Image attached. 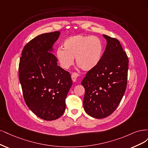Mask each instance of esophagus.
<instances>
[{
    "instance_id": "34e87169",
    "label": "esophagus",
    "mask_w": 148,
    "mask_h": 148,
    "mask_svg": "<svg viewBox=\"0 0 148 148\" xmlns=\"http://www.w3.org/2000/svg\"><path fill=\"white\" fill-rule=\"evenodd\" d=\"M78 74L76 73H73L71 75V78H72V80L73 82H76V80H77V78L78 77Z\"/></svg>"
}]
</instances>
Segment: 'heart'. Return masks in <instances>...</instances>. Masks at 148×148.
Returning <instances> with one entry per match:
<instances>
[{
  "instance_id": "heart-1",
  "label": "heart",
  "mask_w": 148,
  "mask_h": 148,
  "mask_svg": "<svg viewBox=\"0 0 148 148\" xmlns=\"http://www.w3.org/2000/svg\"><path fill=\"white\" fill-rule=\"evenodd\" d=\"M63 48L58 47L56 56L61 67L68 69L74 64V58L79 67L84 71L96 68L101 61L103 43L99 38L79 34L70 37L63 42Z\"/></svg>"
}]
</instances>
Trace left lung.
Segmentation results:
<instances>
[{"instance_id": "1", "label": "left lung", "mask_w": 148, "mask_h": 148, "mask_svg": "<svg viewBox=\"0 0 148 148\" xmlns=\"http://www.w3.org/2000/svg\"><path fill=\"white\" fill-rule=\"evenodd\" d=\"M107 41L102 58L96 68L88 71L82 81L85 88L84 108L97 119L109 116L116 110L127 85L128 58L119 41L103 35Z\"/></svg>"}]
</instances>
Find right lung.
<instances>
[{"instance_id":"obj_1","label":"right lung","mask_w":148,"mask_h":148,"mask_svg":"<svg viewBox=\"0 0 148 148\" xmlns=\"http://www.w3.org/2000/svg\"><path fill=\"white\" fill-rule=\"evenodd\" d=\"M60 34V31L45 33L30 40L24 47L19 63L24 99L37 117L45 121L63 115L73 84L69 73L57 65L51 53Z\"/></svg>"}]
</instances>
